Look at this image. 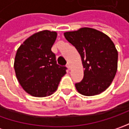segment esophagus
Wrapping results in <instances>:
<instances>
[{"label":"esophagus","instance_id":"1","mask_svg":"<svg viewBox=\"0 0 129 129\" xmlns=\"http://www.w3.org/2000/svg\"><path fill=\"white\" fill-rule=\"evenodd\" d=\"M67 67L69 70H71V64H70V62H67Z\"/></svg>","mask_w":129,"mask_h":129}]
</instances>
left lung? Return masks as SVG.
<instances>
[{"label": "left lung", "mask_w": 129, "mask_h": 129, "mask_svg": "<svg viewBox=\"0 0 129 129\" xmlns=\"http://www.w3.org/2000/svg\"><path fill=\"white\" fill-rule=\"evenodd\" d=\"M65 39L80 54L84 77L75 84L77 90L86 96L96 95L111 85L118 68V51L106 34L84 27L64 33Z\"/></svg>", "instance_id": "8db88e82"}]
</instances>
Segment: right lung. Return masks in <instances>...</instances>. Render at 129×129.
<instances>
[{
    "instance_id": "1",
    "label": "right lung",
    "mask_w": 129,
    "mask_h": 129,
    "mask_svg": "<svg viewBox=\"0 0 129 129\" xmlns=\"http://www.w3.org/2000/svg\"><path fill=\"white\" fill-rule=\"evenodd\" d=\"M56 31L44 30L26 39L18 49L14 70L23 89L34 97H46L57 90L66 74V67L58 65L52 47Z\"/></svg>"
}]
</instances>
